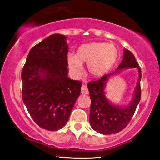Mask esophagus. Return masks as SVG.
<instances>
[{
    "label": "esophagus",
    "mask_w": 160,
    "mask_h": 160,
    "mask_svg": "<svg viewBox=\"0 0 160 160\" xmlns=\"http://www.w3.org/2000/svg\"><path fill=\"white\" fill-rule=\"evenodd\" d=\"M81 93L82 95H87L89 93V91H88L87 86L86 85H82L81 87Z\"/></svg>",
    "instance_id": "1"
}]
</instances>
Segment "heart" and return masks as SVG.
I'll use <instances>...</instances> for the list:
<instances>
[{
    "label": "heart",
    "mask_w": 160,
    "mask_h": 160,
    "mask_svg": "<svg viewBox=\"0 0 160 160\" xmlns=\"http://www.w3.org/2000/svg\"><path fill=\"white\" fill-rule=\"evenodd\" d=\"M119 52L111 43H91L82 45L77 56L68 54V65L73 76L79 78L83 74L82 65H87V71L92 78L103 77L111 70L117 61Z\"/></svg>",
    "instance_id": "heart-1"
}]
</instances>
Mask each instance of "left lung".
Segmentation results:
<instances>
[{
    "label": "left lung",
    "mask_w": 160,
    "mask_h": 160,
    "mask_svg": "<svg viewBox=\"0 0 160 160\" xmlns=\"http://www.w3.org/2000/svg\"><path fill=\"white\" fill-rule=\"evenodd\" d=\"M123 58L117 69L111 74L104 75L96 81L87 84L91 98L89 122L92 128L103 135L120 132L132 118L141 99V71L134 55L124 49ZM136 67L139 71V79L132 101L126 106H118L110 102L105 95V86L109 79L122 69Z\"/></svg>",
    "instance_id": "8db88e82"
}]
</instances>
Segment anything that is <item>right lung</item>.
I'll return each instance as SVG.
<instances>
[{"mask_svg": "<svg viewBox=\"0 0 160 160\" xmlns=\"http://www.w3.org/2000/svg\"><path fill=\"white\" fill-rule=\"evenodd\" d=\"M67 38L49 36L31 49L22 71V100L40 127L57 131L67 124L82 82L68 77Z\"/></svg>", "mask_w": 160, "mask_h": 160, "instance_id": "obj_1", "label": "right lung"}]
</instances>
